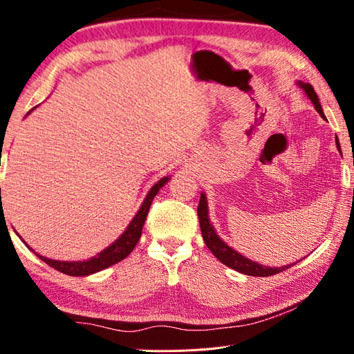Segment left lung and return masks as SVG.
Listing matches in <instances>:
<instances>
[{"label": "left lung", "instance_id": "8db88e82", "mask_svg": "<svg viewBox=\"0 0 354 354\" xmlns=\"http://www.w3.org/2000/svg\"><path fill=\"white\" fill-rule=\"evenodd\" d=\"M297 84H298V87L301 88L304 93H306V97L310 101H313L315 111L319 112L323 118H325V113H323L320 100H319V97H317L314 87L310 86V84L301 82V81H298ZM335 145H337V148H340L339 142H335ZM198 218H200L203 241H205L206 247L212 251V254L217 257V259L221 263H225V266L230 267V268H234V270L239 272V273L248 274V277H272V274H277V273L283 272V270H286V268H289V267L293 266V263H290V266H284V267L263 266V263L251 261V259H248V257L242 256L241 253H239V251H236L234 248H231L230 245L221 241L217 232H215L211 220H209V209H207L206 194H201V196H200Z\"/></svg>", "mask_w": 354, "mask_h": 354}]
</instances>
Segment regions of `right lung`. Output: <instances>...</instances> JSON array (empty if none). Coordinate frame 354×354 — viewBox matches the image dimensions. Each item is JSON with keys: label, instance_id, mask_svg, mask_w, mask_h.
Returning <instances> with one entry per match:
<instances>
[{"label": "right lung", "instance_id": "right-lung-1", "mask_svg": "<svg viewBox=\"0 0 354 354\" xmlns=\"http://www.w3.org/2000/svg\"><path fill=\"white\" fill-rule=\"evenodd\" d=\"M35 109V107H34ZM31 109V111H34ZM29 111L28 113H31ZM170 176H164L160 178L158 183H156L149 192L145 196V200H143L142 206L139 207V211L134 215V218L131 220V223L128 225L127 230L123 231V234L120 236L118 239H115L109 247H106L104 250H101L100 253L95 254L91 259H86V261H56V259H50V257H45L39 253H35L32 248L26 247L29 250H32V253L40 257L41 261L46 262L48 266L56 268L57 272L65 273V274H70V277H88V274H93L97 272L104 270V268L113 266V263H117L120 261H123L124 257H127L131 251L134 250V247L139 242L140 234H142V230H143V223H145L147 220V215L149 211V206H151V203L154 200V196L158 195L159 189H162L164 185L169 183ZM21 239V237H20Z\"/></svg>", "mask_w": 354, "mask_h": 354}]
</instances>
